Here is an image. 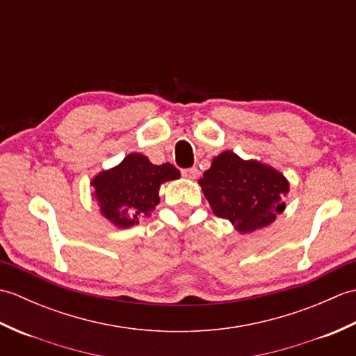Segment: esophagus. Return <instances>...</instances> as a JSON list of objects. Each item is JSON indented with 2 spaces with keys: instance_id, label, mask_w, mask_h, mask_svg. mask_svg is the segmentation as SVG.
I'll return each mask as SVG.
<instances>
[{
  "instance_id": "1",
  "label": "esophagus",
  "mask_w": 356,
  "mask_h": 356,
  "mask_svg": "<svg viewBox=\"0 0 356 356\" xmlns=\"http://www.w3.org/2000/svg\"><path fill=\"white\" fill-rule=\"evenodd\" d=\"M182 176L186 179H195L199 176V170L195 166H193V168H185L182 170Z\"/></svg>"
}]
</instances>
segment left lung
Instances as JSON below:
<instances>
[{
	"label": "left lung",
	"mask_w": 356,
	"mask_h": 356,
	"mask_svg": "<svg viewBox=\"0 0 356 356\" xmlns=\"http://www.w3.org/2000/svg\"><path fill=\"white\" fill-rule=\"evenodd\" d=\"M199 184L213 213L241 234L274 222L284 211L289 193L282 172L259 161H243L229 149L214 157Z\"/></svg>",
	"instance_id": "8db88e82"
}]
</instances>
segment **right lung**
I'll return each instance as SVG.
<instances>
[{
    "label": "right lung",
    "mask_w": 356,
    "mask_h": 356,
    "mask_svg": "<svg viewBox=\"0 0 356 356\" xmlns=\"http://www.w3.org/2000/svg\"><path fill=\"white\" fill-rule=\"evenodd\" d=\"M179 177L180 171L171 163L154 165L147 156L131 153L119 165L101 171L90 185L101 214L118 228H130L156 208L161 185Z\"/></svg>",
    "instance_id": "obj_1"
}]
</instances>
